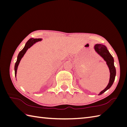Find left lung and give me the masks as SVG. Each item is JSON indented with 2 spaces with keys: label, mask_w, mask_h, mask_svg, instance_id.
<instances>
[{
  "label": "left lung",
  "mask_w": 127,
  "mask_h": 127,
  "mask_svg": "<svg viewBox=\"0 0 127 127\" xmlns=\"http://www.w3.org/2000/svg\"><path fill=\"white\" fill-rule=\"evenodd\" d=\"M94 48L96 52L99 55L101 56L104 58V60L106 62L107 65H108L110 72V77L109 84L107 87L105 88L103 91H102L99 95H101L105 91H106L108 89L111 87L113 83L114 82L116 76V69L114 66V60L111 54L110 53L109 51L107 50L106 47L105 46L101 44H96L94 46Z\"/></svg>",
  "instance_id": "obj_1"
}]
</instances>
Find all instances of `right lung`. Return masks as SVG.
<instances>
[{
	"mask_svg": "<svg viewBox=\"0 0 127 127\" xmlns=\"http://www.w3.org/2000/svg\"><path fill=\"white\" fill-rule=\"evenodd\" d=\"M41 39H33L31 38L29 39L28 41L27 42V43L25 45V46L24 47V48L22 49V50H21L20 53H19L18 55L17 56V61H16L15 65V76H16V73H17V67L19 63H20V62L21 61V59H22L23 57V56L25 55V53L26 52L27 50L29 48H30L32 45H33L34 44H35L36 42L41 41Z\"/></svg>",
	"mask_w": 127,
	"mask_h": 127,
	"instance_id": "1",
	"label": "right lung"
}]
</instances>
